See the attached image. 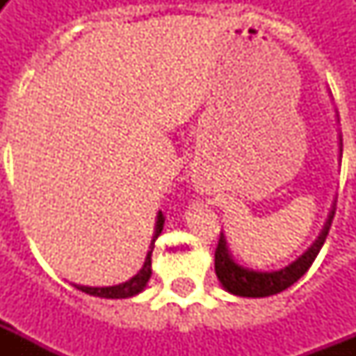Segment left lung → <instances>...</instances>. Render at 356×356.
<instances>
[{
	"label": "left lung",
	"mask_w": 356,
	"mask_h": 356,
	"mask_svg": "<svg viewBox=\"0 0 356 356\" xmlns=\"http://www.w3.org/2000/svg\"><path fill=\"white\" fill-rule=\"evenodd\" d=\"M341 150H343V145H341V139H339V152ZM334 213H336V202L330 209L328 219L322 227L318 238L314 240L311 248H307L305 254L299 255L298 259L290 263L288 267L278 268V270H254V268L238 265L232 259V255L229 254L227 240H225L223 232H221L219 244L216 248V275L221 286L227 291L234 293V296H240V298H267V296H275V293H280L286 288H290L291 284L298 282L299 278L305 275L309 267L316 259L321 248L324 246V240L328 236Z\"/></svg>",
	"instance_id": "8db88e82"
}]
</instances>
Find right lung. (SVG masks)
<instances>
[{
  "mask_svg": "<svg viewBox=\"0 0 356 356\" xmlns=\"http://www.w3.org/2000/svg\"><path fill=\"white\" fill-rule=\"evenodd\" d=\"M163 229V216L162 211H158L156 216V229L154 236L150 240V250H148L147 259H145V265L140 268L137 275L129 278L127 282L116 284V286H104V288H91V286H80V284H74L80 291H86L89 296H95V298H104V299H125L133 298L140 291L145 290V286L150 280V275H152V250H154L156 238L160 236V232Z\"/></svg>",
  "mask_w": 356,
  "mask_h": 356,
  "instance_id": "obj_1",
  "label": "right lung"
}]
</instances>
